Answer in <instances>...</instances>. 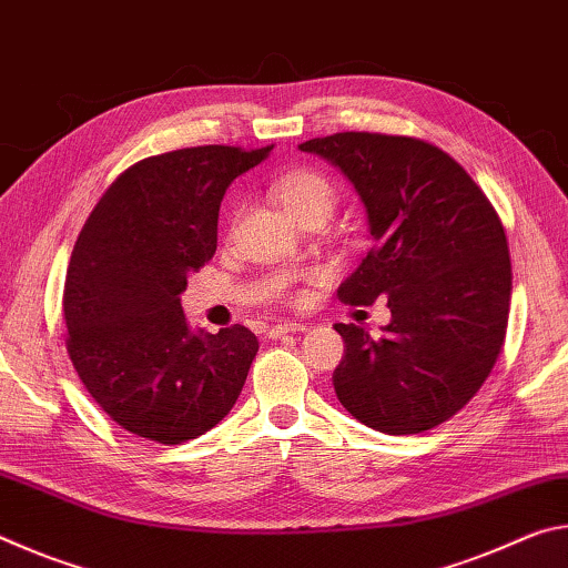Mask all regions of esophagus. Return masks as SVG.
I'll return each instance as SVG.
<instances>
[{"label":"esophagus","instance_id":"1","mask_svg":"<svg viewBox=\"0 0 568 568\" xmlns=\"http://www.w3.org/2000/svg\"><path fill=\"white\" fill-rule=\"evenodd\" d=\"M307 328H311L307 323H277V325H271V328H267V338H281V335L303 333Z\"/></svg>","mask_w":568,"mask_h":568}]
</instances>
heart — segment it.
<instances>
[{
    "mask_svg": "<svg viewBox=\"0 0 568 568\" xmlns=\"http://www.w3.org/2000/svg\"><path fill=\"white\" fill-rule=\"evenodd\" d=\"M275 200L291 215L295 223L305 217L328 220L338 203V192L333 182L318 170H291L273 185Z\"/></svg>",
    "mask_w": 568,
    "mask_h": 568,
    "instance_id": "obj_1",
    "label": "heart"
}]
</instances>
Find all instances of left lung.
Returning a JSON list of instances; mask_svg holds the SVG:
<instances>
[{"instance_id":"left-lung-1","label":"left lung","mask_w":568,"mask_h":568,"mask_svg":"<svg viewBox=\"0 0 568 568\" xmlns=\"http://www.w3.org/2000/svg\"><path fill=\"white\" fill-rule=\"evenodd\" d=\"M297 148L338 168L368 215L373 247L338 297L390 307L378 338L335 323L345 341L335 396L373 430L423 434L476 396L501 353L511 303L501 220L468 172L423 140L338 132Z\"/></svg>"}]
</instances>
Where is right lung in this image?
<instances>
[{"mask_svg": "<svg viewBox=\"0 0 568 568\" xmlns=\"http://www.w3.org/2000/svg\"><path fill=\"white\" fill-rule=\"evenodd\" d=\"M271 150L205 145L142 160L77 237L62 301L67 353L94 403L134 436L170 446L203 436L245 386L255 333L190 328L180 295L215 255L230 182Z\"/></svg>", "mask_w": 568, "mask_h": 568, "instance_id": "add662e5", "label": "right lung"}]
</instances>
